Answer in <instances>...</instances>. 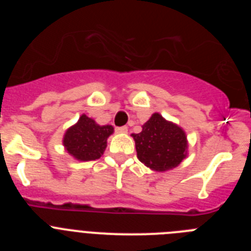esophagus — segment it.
Returning <instances> with one entry per match:
<instances>
[{"mask_svg":"<svg viewBox=\"0 0 251 251\" xmlns=\"http://www.w3.org/2000/svg\"><path fill=\"white\" fill-rule=\"evenodd\" d=\"M115 130H117L118 133H127L128 127H126V126H123V127H117L115 128Z\"/></svg>","mask_w":251,"mask_h":251,"instance_id":"obj_1","label":"esophagus"}]
</instances>
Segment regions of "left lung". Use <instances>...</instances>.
Instances as JSON below:
<instances>
[{
	"mask_svg": "<svg viewBox=\"0 0 251 251\" xmlns=\"http://www.w3.org/2000/svg\"><path fill=\"white\" fill-rule=\"evenodd\" d=\"M141 133L132 134L137 157L154 171H167L178 166L186 157L187 139L178 126L154 113L143 124Z\"/></svg>",
	"mask_w": 251,
	"mask_h": 251,
	"instance_id": "8db88e82",
	"label": "left lung"
}]
</instances>
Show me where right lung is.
<instances>
[{"label":"right lung","instance_id":"obj_1","mask_svg":"<svg viewBox=\"0 0 251 251\" xmlns=\"http://www.w3.org/2000/svg\"><path fill=\"white\" fill-rule=\"evenodd\" d=\"M114 130L112 126H99L83 114L77 123L66 130L64 146L68 153L79 161L100 158L106 147V138Z\"/></svg>","mask_w":251,"mask_h":251}]
</instances>
